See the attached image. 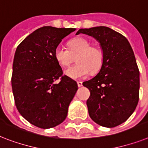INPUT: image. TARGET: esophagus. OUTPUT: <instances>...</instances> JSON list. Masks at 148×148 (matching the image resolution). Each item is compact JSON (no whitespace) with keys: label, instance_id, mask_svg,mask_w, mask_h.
<instances>
[{"label":"esophagus","instance_id":"34e87169","mask_svg":"<svg viewBox=\"0 0 148 148\" xmlns=\"http://www.w3.org/2000/svg\"><path fill=\"white\" fill-rule=\"evenodd\" d=\"M83 84L81 81H77V86H79V87H80V86H82Z\"/></svg>","mask_w":148,"mask_h":148}]
</instances>
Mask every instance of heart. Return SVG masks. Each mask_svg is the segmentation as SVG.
Wrapping results in <instances>:
<instances>
[{
	"label": "heart",
	"instance_id": "b5f03b06",
	"mask_svg": "<svg viewBox=\"0 0 148 148\" xmlns=\"http://www.w3.org/2000/svg\"><path fill=\"white\" fill-rule=\"evenodd\" d=\"M69 49L58 45L54 51L58 63L62 67H68L76 57L77 63L65 71V74L72 79H83L90 73L99 71L104 62V53L101 48L92 45L85 38L77 37L68 42Z\"/></svg>",
	"mask_w": 148,
	"mask_h": 148
}]
</instances>
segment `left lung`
Returning <instances> with one entry per match:
<instances>
[{"mask_svg":"<svg viewBox=\"0 0 148 148\" xmlns=\"http://www.w3.org/2000/svg\"><path fill=\"white\" fill-rule=\"evenodd\" d=\"M80 33L95 38L104 53L99 73L83 83L90 92L89 115L103 127L119 125L134 112L139 99V70L132 48L124 36L106 26L80 29L76 34Z\"/></svg>","mask_w":148,"mask_h":148,"instance_id":"left-lung-1","label":"left lung"}]
</instances>
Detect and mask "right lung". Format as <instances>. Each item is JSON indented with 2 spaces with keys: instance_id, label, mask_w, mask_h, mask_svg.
I'll use <instances>...</instances> for the list:
<instances>
[{
  "instance_id": "right-lung-1",
  "label": "right lung",
  "mask_w": 148,
  "mask_h": 148,
  "mask_svg": "<svg viewBox=\"0 0 148 148\" xmlns=\"http://www.w3.org/2000/svg\"><path fill=\"white\" fill-rule=\"evenodd\" d=\"M74 28L43 26L29 35L14 55L11 84L16 109L41 128L61 124L77 90L76 81L63 71L54 55L56 47ZM60 77L58 84L54 81Z\"/></svg>"
}]
</instances>
